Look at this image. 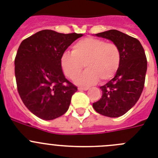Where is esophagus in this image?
I'll list each match as a JSON object with an SVG mask.
<instances>
[{"instance_id":"esophagus-1","label":"esophagus","mask_w":158,"mask_h":158,"mask_svg":"<svg viewBox=\"0 0 158 158\" xmlns=\"http://www.w3.org/2000/svg\"><path fill=\"white\" fill-rule=\"evenodd\" d=\"M79 90H88V87H79Z\"/></svg>"}]
</instances>
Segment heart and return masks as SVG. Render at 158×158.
Wrapping results in <instances>:
<instances>
[{"label":"heart","mask_w":158,"mask_h":158,"mask_svg":"<svg viewBox=\"0 0 158 158\" xmlns=\"http://www.w3.org/2000/svg\"><path fill=\"white\" fill-rule=\"evenodd\" d=\"M121 52L117 44L105 40L87 37L79 40L73 46L72 52H65L60 59V65L67 77H77L85 64L87 70L75 80V83L90 86L111 79L121 64Z\"/></svg>","instance_id":"1"}]
</instances>
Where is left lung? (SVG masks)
<instances>
[{"instance_id":"left-lung-1","label":"left lung","mask_w":158,"mask_h":158,"mask_svg":"<svg viewBox=\"0 0 158 158\" xmlns=\"http://www.w3.org/2000/svg\"><path fill=\"white\" fill-rule=\"evenodd\" d=\"M95 35L117 44L122 59L114 77L100 87L102 95L93 103V108L104 116L120 117L136 104L143 90L147 71L145 51L138 40L118 30H109Z\"/></svg>"}]
</instances>
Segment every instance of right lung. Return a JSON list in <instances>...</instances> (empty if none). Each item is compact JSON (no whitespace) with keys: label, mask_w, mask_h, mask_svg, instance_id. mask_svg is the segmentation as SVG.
<instances>
[{"label":"right lung","mask_w":158,"mask_h":158,"mask_svg":"<svg viewBox=\"0 0 158 158\" xmlns=\"http://www.w3.org/2000/svg\"><path fill=\"white\" fill-rule=\"evenodd\" d=\"M83 34L42 30L24 40L15 58L17 90L25 106L44 120L64 114L77 87L66 79L60 59Z\"/></svg>","instance_id":"obj_1"}]
</instances>
